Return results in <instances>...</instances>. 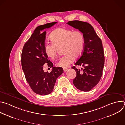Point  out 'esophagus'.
Returning a JSON list of instances; mask_svg holds the SVG:
<instances>
[{
    "label": "esophagus",
    "instance_id": "1",
    "mask_svg": "<svg viewBox=\"0 0 125 125\" xmlns=\"http://www.w3.org/2000/svg\"><path fill=\"white\" fill-rule=\"evenodd\" d=\"M68 70V68H64V69H63V70H64V72H66V71H67Z\"/></svg>",
    "mask_w": 125,
    "mask_h": 125
}]
</instances>
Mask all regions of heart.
Wrapping results in <instances>:
<instances>
[{
    "label": "heart",
    "instance_id": "obj_1",
    "mask_svg": "<svg viewBox=\"0 0 125 125\" xmlns=\"http://www.w3.org/2000/svg\"><path fill=\"white\" fill-rule=\"evenodd\" d=\"M50 39L52 42H46L44 45L46 56L52 59L55 58L62 47L65 54L57 62L58 67H68L73 62L74 58L79 57L83 52L84 38L80 31L58 28L51 33Z\"/></svg>",
    "mask_w": 125,
    "mask_h": 125
}]
</instances>
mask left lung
I'll use <instances>...</instances> for the list:
<instances>
[{"instance_id":"obj_1","label":"left lung","mask_w":125,"mask_h":125,"mask_svg":"<svg viewBox=\"0 0 125 125\" xmlns=\"http://www.w3.org/2000/svg\"><path fill=\"white\" fill-rule=\"evenodd\" d=\"M69 25L78 29L84 38V46L82 55L75 64L83 68H72L77 73L73 83L78 90L87 92L91 90L99 82L102 75L105 57L101 39L94 28L86 22L79 20L69 21Z\"/></svg>"}]
</instances>
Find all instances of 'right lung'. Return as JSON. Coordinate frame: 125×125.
Segmentation results:
<instances>
[{
  "label": "right lung",
  "instance_id": "1",
  "mask_svg": "<svg viewBox=\"0 0 125 125\" xmlns=\"http://www.w3.org/2000/svg\"><path fill=\"white\" fill-rule=\"evenodd\" d=\"M56 23H50L37 27L25 44L22 52V66L26 79L32 90L40 95L50 94L56 79L64 72L61 67H53V63L48 59L44 50L46 31L41 32ZM46 63L52 68L50 73L43 71L44 65Z\"/></svg>",
  "mask_w": 125,
  "mask_h": 125
}]
</instances>
